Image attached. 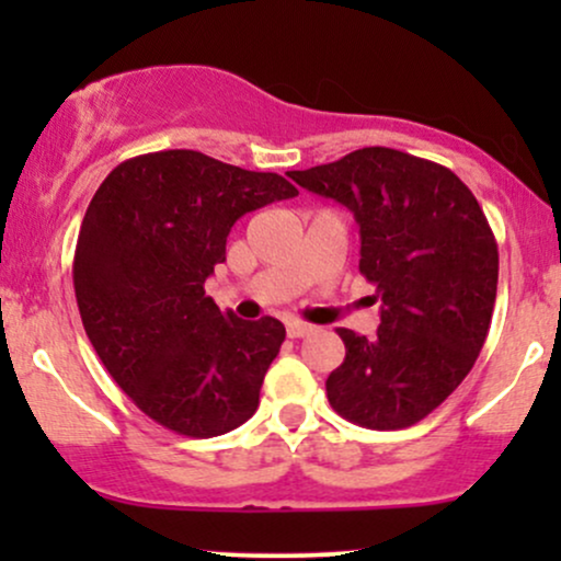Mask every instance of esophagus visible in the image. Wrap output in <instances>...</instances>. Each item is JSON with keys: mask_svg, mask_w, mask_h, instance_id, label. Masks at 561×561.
<instances>
[{"mask_svg": "<svg viewBox=\"0 0 561 561\" xmlns=\"http://www.w3.org/2000/svg\"><path fill=\"white\" fill-rule=\"evenodd\" d=\"M311 332H313L311 324H302V321H287V337H306V334Z\"/></svg>", "mask_w": 561, "mask_h": 561, "instance_id": "1", "label": "esophagus"}]
</instances>
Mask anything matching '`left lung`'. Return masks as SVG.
<instances>
[{"mask_svg": "<svg viewBox=\"0 0 561 561\" xmlns=\"http://www.w3.org/2000/svg\"><path fill=\"white\" fill-rule=\"evenodd\" d=\"M287 176L351 210L358 268L382 302L377 334L337 330L345 362L327 377V398L362 427H411L459 388L485 345L499 285L488 218L454 171L390 147Z\"/></svg>", "mask_w": 561, "mask_h": 561, "instance_id": "1", "label": "left lung"}]
</instances>
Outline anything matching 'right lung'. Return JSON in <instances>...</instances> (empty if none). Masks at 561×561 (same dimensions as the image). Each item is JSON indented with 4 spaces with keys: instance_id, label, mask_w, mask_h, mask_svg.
Returning <instances> with one entry per match:
<instances>
[{
    "instance_id": "obj_1",
    "label": "right lung",
    "mask_w": 561,
    "mask_h": 561,
    "mask_svg": "<svg viewBox=\"0 0 561 561\" xmlns=\"http://www.w3.org/2000/svg\"><path fill=\"white\" fill-rule=\"evenodd\" d=\"M298 195L279 173L195 150L124 160L94 192L73 259L87 337L150 420L186 437L240 427L285 343L272 317L237 319L205 295L237 218Z\"/></svg>"
}]
</instances>
